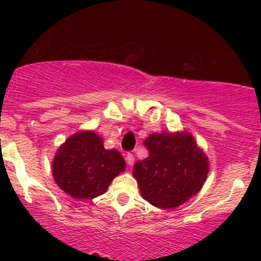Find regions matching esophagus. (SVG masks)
<instances>
[{
  "label": "esophagus",
  "instance_id": "esophagus-1",
  "mask_svg": "<svg viewBox=\"0 0 261 261\" xmlns=\"http://www.w3.org/2000/svg\"><path fill=\"white\" fill-rule=\"evenodd\" d=\"M134 160H135L134 155L131 154V152H127V154H126V163H127V164L131 167V165L134 164Z\"/></svg>",
  "mask_w": 261,
  "mask_h": 261
}]
</instances>
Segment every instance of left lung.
<instances>
[{
	"instance_id": "obj_1",
	"label": "left lung",
	"mask_w": 261,
	"mask_h": 261,
	"mask_svg": "<svg viewBox=\"0 0 261 261\" xmlns=\"http://www.w3.org/2000/svg\"><path fill=\"white\" fill-rule=\"evenodd\" d=\"M144 145L149 156L135 163L133 174L145 201L158 208H175L201 191L210 163L191 134L155 133Z\"/></svg>"
}]
</instances>
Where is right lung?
<instances>
[{"instance_id":"right-lung-1","label":"right lung","mask_w":261,"mask_h":261,"mask_svg":"<svg viewBox=\"0 0 261 261\" xmlns=\"http://www.w3.org/2000/svg\"><path fill=\"white\" fill-rule=\"evenodd\" d=\"M126 163L117 150H107L93 131H80L60 145L53 160V177L60 189L77 199H92L107 191L125 172Z\"/></svg>"}]
</instances>
